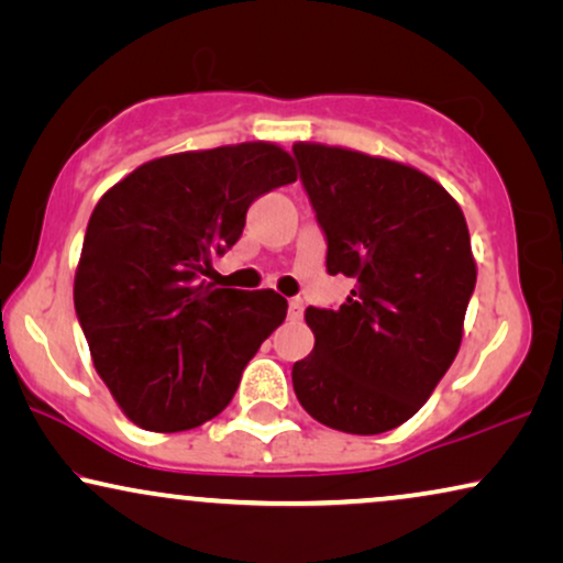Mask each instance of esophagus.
Returning <instances> with one entry per match:
<instances>
[{
  "label": "esophagus",
  "instance_id": "34e87169",
  "mask_svg": "<svg viewBox=\"0 0 563 563\" xmlns=\"http://www.w3.org/2000/svg\"><path fill=\"white\" fill-rule=\"evenodd\" d=\"M301 313H303L301 298H290V301H288V317L290 319H301Z\"/></svg>",
  "mask_w": 563,
  "mask_h": 563
}]
</instances>
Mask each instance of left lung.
Returning <instances> with one entry per match:
<instances>
[{
    "instance_id": "1",
    "label": "left lung",
    "mask_w": 563,
    "mask_h": 563,
    "mask_svg": "<svg viewBox=\"0 0 563 563\" xmlns=\"http://www.w3.org/2000/svg\"><path fill=\"white\" fill-rule=\"evenodd\" d=\"M303 190L327 239V273L352 290L306 309L309 357L294 391L321 424L378 434L415 417L461 347L476 262L445 187L399 162L296 144Z\"/></svg>"
}]
</instances>
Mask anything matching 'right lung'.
Returning <instances> with one entry per match:
<instances>
[{"label":"right lung","mask_w":563,"mask_h":563,"mask_svg":"<svg viewBox=\"0 0 563 563\" xmlns=\"http://www.w3.org/2000/svg\"><path fill=\"white\" fill-rule=\"evenodd\" d=\"M290 183L294 159L254 141L162 156L95 206L74 309L131 422L179 432L227 409L288 303L275 290L216 288L203 275L239 242L254 200Z\"/></svg>","instance_id":"1"}]
</instances>
